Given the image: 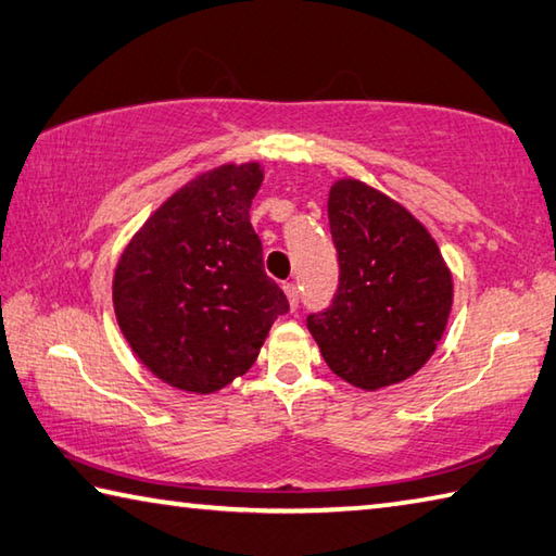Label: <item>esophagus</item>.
<instances>
[{"label": "esophagus", "mask_w": 556, "mask_h": 556, "mask_svg": "<svg viewBox=\"0 0 556 556\" xmlns=\"http://www.w3.org/2000/svg\"><path fill=\"white\" fill-rule=\"evenodd\" d=\"M285 294H287V299H289L291 311H296V308H299V287L294 285V281H287V285H285Z\"/></svg>", "instance_id": "obj_1"}]
</instances>
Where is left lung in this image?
Returning <instances> with one entry per match:
<instances>
[{"label":"left lung","instance_id":"8db88e82","mask_svg":"<svg viewBox=\"0 0 556 556\" xmlns=\"http://www.w3.org/2000/svg\"><path fill=\"white\" fill-rule=\"evenodd\" d=\"M340 285L308 316L326 365L377 391L416 375L435 352L452 311V275L428 228L399 201L359 179L328 194Z\"/></svg>","mask_w":556,"mask_h":556}]
</instances>
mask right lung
Wrapping results in <instances>:
<instances>
[{"label":"right lung","instance_id":"right-lung-1","mask_svg":"<svg viewBox=\"0 0 556 556\" xmlns=\"http://www.w3.org/2000/svg\"><path fill=\"white\" fill-rule=\"evenodd\" d=\"M262 177L260 163L208 169L177 189L121 252L118 328L169 387L214 393L243 377L271 323L289 311L250 224Z\"/></svg>","mask_w":556,"mask_h":556}]
</instances>
